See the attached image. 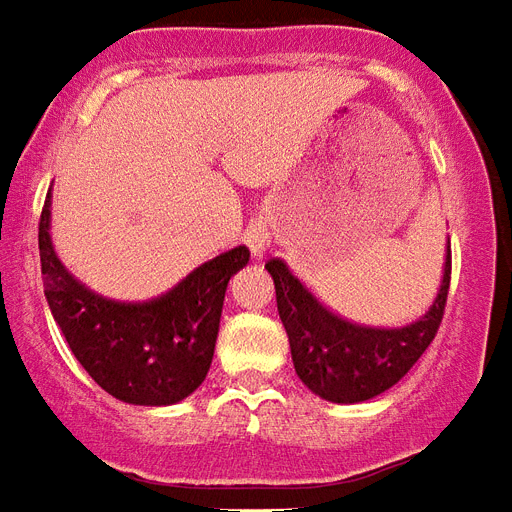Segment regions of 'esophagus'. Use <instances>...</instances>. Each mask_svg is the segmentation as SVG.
Here are the masks:
<instances>
[{
	"label": "esophagus",
	"mask_w": 512,
	"mask_h": 512,
	"mask_svg": "<svg viewBox=\"0 0 512 512\" xmlns=\"http://www.w3.org/2000/svg\"><path fill=\"white\" fill-rule=\"evenodd\" d=\"M243 240H246V246L251 248L253 259H261L266 246H269V232H266L264 225H251L246 230V235H243Z\"/></svg>",
	"instance_id": "1"
}]
</instances>
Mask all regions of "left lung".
<instances>
[{
    "instance_id": "1",
    "label": "left lung",
    "mask_w": 512,
    "mask_h": 512,
    "mask_svg": "<svg viewBox=\"0 0 512 512\" xmlns=\"http://www.w3.org/2000/svg\"><path fill=\"white\" fill-rule=\"evenodd\" d=\"M450 266L453 261L447 246L445 274L432 308L405 327L382 329L340 319L308 293L285 261H266L277 290V311L290 340L295 374L308 390L329 403H363L390 390L411 371L437 335L450 290Z\"/></svg>"
}]
</instances>
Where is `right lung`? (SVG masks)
<instances>
[{
    "label": "right lung",
    "mask_w": 512,
    "mask_h": 512,
    "mask_svg": "<svg viewBox=\"0 0 512 512\" xmlns=\"http://www.w3.org/2000/svg\"><path fill=\"white\" fill-rule=\"evenodd\" d=\"M49 222L52 193L38 222L44 295L88 377L122 403L172 405L188 398L209 374L227 282L251 251L238 246L219 253L151 301H109L62 266Z\"/></svg>",
    "instance_id": "obj_1"
}]
</instances>
